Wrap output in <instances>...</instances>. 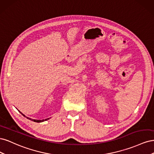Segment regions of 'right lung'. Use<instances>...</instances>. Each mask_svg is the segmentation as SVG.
Listing matches in <instances>:
<instances>
[{"label": "right lung", "instance_id": "add662e5", "mask_svg": "<svg viewBox=\"0 0 154 154\" xmlns=\"http://www.w3.org/2000/svg\"><path fill=\"white\" fill-rule=\"evenodd\" d=\"M20 112V111H19ZM20 112L24 116H25V117H26V116L24 115V114H23L21 112ZM27 118V117H26ZM27 119H30V120H32V121H33V122H36V123H40V122H44V121H46V120H48V119H49V118H48V119H45V120L44 119H42V120H38V119H31V118H27Z\"/></svg>", "mask_w": 154, "mask_h": 154}]
</instances>
